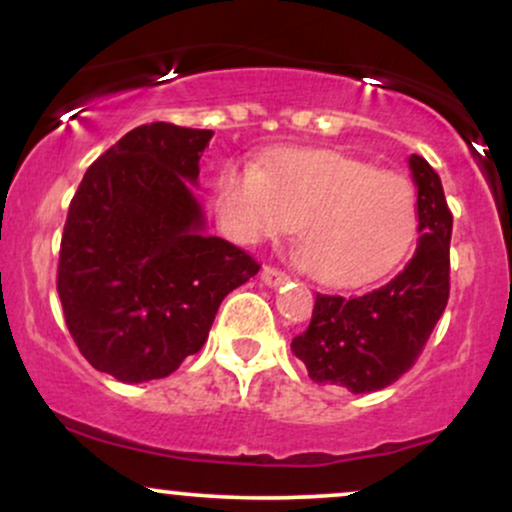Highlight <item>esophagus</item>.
Segmentation results:
<instances>
[{
  "label": "esophagus",
  "instance_id": "1",
  "mask_svg": "<svg viewBox=\"0 0 512 512\" xmlns=\"http://www.w3.org/2000/svg\"><path fill=\"white\" fill-rule=\"evenodd\" d=\"M262 281L267 286H281V284H286V281H289V276L281 272L279 267H274V264H267V267L262 269Z\"/></svg>",
  "mask_w": 512,
  "mask_h": 512
}]
</instances>
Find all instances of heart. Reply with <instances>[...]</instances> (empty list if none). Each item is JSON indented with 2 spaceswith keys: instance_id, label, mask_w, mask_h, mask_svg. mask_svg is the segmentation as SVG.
<instances>
[{
  "instance_id": "obj_1",
  "label": "heart",
  "mask_w": 512,
  "mask_h": 512,
  "mask_svg": "<svg viewBox=\"0 0 512 512\" xmlns=\"http://www.w3.org/2000/svg\"><path fill=\"white\" fill-rule=\"evenodd\" d=\"M226 231L240 243L301 226L305 269L330 286H361L390 272L414 240V187L334 151H291L262 170L231 168L219 187Z\"/></svg>"
}]
</instances>
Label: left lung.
I'll return each instance as SVG.
<instances>
[{
    "label": "left lung",
    "mask_w": 512,
    "mask_h": 512,
    "mask_svg": "<svg viewBox=\"0 0 512 512\" xmlns=\"http://www.w3.org/2000/svg\"><path fill=\"white\" fill-rule=\"evenodd\" d=\"M419 240L395 279L361 296L317 293L308 330L291 349L320 385L375 392L414 366L450 296L452 214L438 173L411 154Z\"/></svg>",
    "instance_id": "obj_1"
}]
</instances>
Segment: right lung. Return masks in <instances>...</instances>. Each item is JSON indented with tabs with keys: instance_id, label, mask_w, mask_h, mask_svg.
Here are the masks:
<instances>
[{
	"instance_id": "obj_1",
	"label": "right lung",
	"mask_w": 512,
	"mask_h": 512,
	"mask_svg": "<svg viewBox=\"0 0 512 512\" xmlns=\"http://www.w3.org/2000/svg\"><path fill=\"white\" fill-rule=\"evenodd\" d=\"M211 129L151 122L91 163L69 204L57 293L81 356L120 383L166 378L207 342L223 298L260 272L204 233L192 185Z\"/></svg>"
}]
</instances>
